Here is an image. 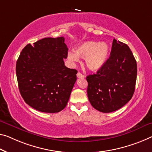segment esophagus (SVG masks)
<instances>
[{
	"mask_svg": "<svg viewBox=\"0 0 152 152\" xmlns=\"http://www.w3.org/2000/svg\"><path fill=\"white\" fill-rule=\"evenodd\" d=\"M77 77L78 78H81V79L85 77V76H84L82 73H81L80 72H78L77 74Z\"/></svg>",
	"mask_w": 152,
	"mask_h": 152,
	"instance_id": "1",
	"label": "esophagus"
}]
</instances>
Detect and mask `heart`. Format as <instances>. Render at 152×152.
I'll list each match as a JSON object with an SVG mask.
<instances>
[{
  "label": "heart",
  "instance_id": "1",
  "mask_svg": "<svg viewBox=\"0 0 152 152\" xmlns=\"http://www.w3.org/2000/svg\"><path fill=\"white\" fill-rule=\"evenodd\" d=\"M109 47L106 43L88 41L81 43L75 49V52L70 51L67 58L71 62H78L79 57L86 59V64L92 71H97L105 64L109 56Z\"/></svg>",
  "mask_w": 152,
  "mask_h": 152
}]
</instances>
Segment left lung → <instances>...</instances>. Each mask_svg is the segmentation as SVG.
<instances>
[{"label": "left lung", "instance_id": "obj_1", "mask_svg": "<svg viewBox=\"0 0 152 152\" xmlns=\"http://www.w3.org/2000/svg\"><path fill=\"white\" fill-rule=\"evenodd\" d=\"M137 75V62L129 47L114 39L104 66L86 77L92 106L102 113H110L125 105L134 92Z\"/></svg>", "mask_w": 152, "mask_h": 152}]
</instances>
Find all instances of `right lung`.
<instances>
[{
    "label": "right lung",
    "instance_id": "add662e5",
    "mask_svg": "<svg viewBox=\"0 0 152 152\" xmlns=\"http://www.w3.org/2000/svg\"><path fill=\"white\" fill-rule=\"evenodd\" d=\"M67 54L63 37L42 39L23 49L16 63V75L26 103L44 113L64 109L77 73L64 65Z\"/></svg>",
    "mask_w": 152,
    "mask_h": 152
}]
</instances>
